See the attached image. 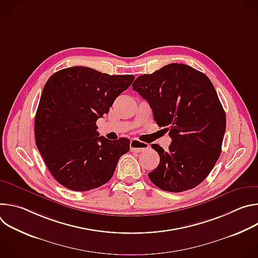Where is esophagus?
<instances>
[{
	"label": "esophagus",
	"mask_w": 258,
	"mask_h": 258,
	"mask_svg": "<svg viewBox=\"0 0 258 258\" xmlns=\"http://www.w3.org/2000/svg\"><path fill=\"white\" fill-rule=\"evenodd\" d=\"M130 147H131V151L132 152H142L144 150H147L149 148V145L146 144V143H143V142H140L138 140H132L131 141V144H130Z\"/></svg>",
	"instance_id": "esophagus-1"
}]
</instances>
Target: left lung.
I'll return each instance as SVG.
<instances>
[{"label": "left lung", "mask_w": 258, "mask_h": 258, "mask_svg": "<svg viewBox=\"0 0 258 258\" xmlns=\"http://www.w3.org/2000/svg\"><path fill=\"white\" fill-rule=\"evenodd\" d=\"M132 86L171 138L165 151L151 145L160 162L148 173L150 180L174 193L197 187L219 158L226 132V113L212 83L189 65L171 63L140 76Z\"/></svg>", "instance_id": "left-lung-1"}]
</instances>
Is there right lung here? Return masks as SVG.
Segmentation results:
<instances>
[{
  "label": "right lung",
  "mask_w": 258,
  "mask_h": 258,
  "mask_svg": "<svg viewBox=\"0 0 258 258\" xmlns=\"http://www.w3.org/2000/svg\"><path fill=\"white\" fill-rule=\"evenodd\" d=\"M134 80L75 66L57 71L46 83L34 118L35 144L65 188L82 192L101 187L130 151V140L99 137L96 122Z\"/></svg>",
  "instance_id": "right-lung-1"
}]
</instances>
